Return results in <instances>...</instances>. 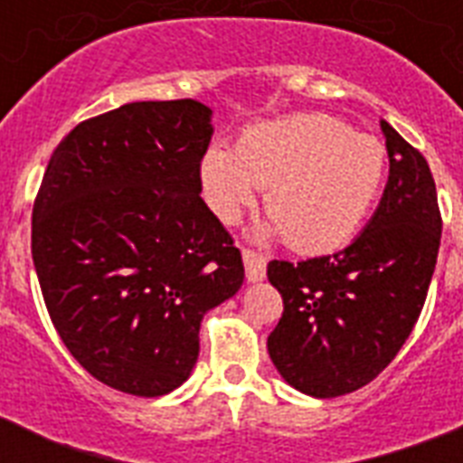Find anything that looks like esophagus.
<instances>
[{
	"label": "esophagus",
	"mask_w": 463,
	"mask_h": 463,
	"mask_svg": "<svg viewBox=\"0 0 463 463\" xmlns=\"http://www.w3.org/2000/svg\"><path fill=\"white\" fill-rule=\"evenodd\" d=\"M242 261H245V274L250 283H260L267 279V260L261 254L252 252V250H245L242 252Z\"/></svg>",
	"instance_id": "34e87169"
}]
</instances>
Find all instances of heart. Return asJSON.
Returning a JSON list of instances; mask_svg holds the SVG:
<instances>
[{
    "instance_id": "1",
    "label": "heart",
    "mask_w": 463,
    "mask_h": 463,
    "mask_svg": "<svg viewBox=\"0 0 463 463\" xmlns=\"http://www.w3.org/2000/svg\"><path fill=\"white\" fill-rule=\"evenodd\" d=\"M387 177V151L326 115H288L242 132L235 151L206 148L202 194L221 223H238L267 189V213L296 252L345 245L370 216ZM267 231V232H271Z\"/></svg>"
}]
</instances>
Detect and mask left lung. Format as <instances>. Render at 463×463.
Returning a JSON list of instances; mask_svg holds the SVG:
<instances>
[{
    "label": "left lung",
    "instance_id": "1",
    "mask_svg": "<svg viewBox=\"0 0 463 463\" xmlns=\"http://www.w3.org/2000/svg\"><path fill=\"white\" fill-rule=\"evenodd\" d=\"M389 180L351 245L315 260L269 261L283 317L267 341L290 387L317 399L351 394L402 351L423 309L442 218L428 160L382 119Z\"/></svg>",
    "mask_w": 463,
    "mask_h": 463
}]
</instances>
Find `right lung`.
<instances>
[{"label":"right lung","instance_id":"1","mask_svg":"<svg viewBox=\"0 0 463 463\" xmlns=\"http://www.w3.org/2000/svg\"><path fill=\"white\" fill-rule=\"evenodd\" d=\"M211 115L187 98L86 119L54 148L33 206V264L54 329L86 373L125 394L187 382L203 315L245 279L199 196Z\"/></svg>","mask_w":463,"mask_h":463}]
</instances>
